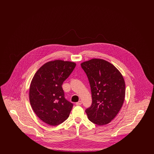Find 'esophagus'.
<instances>
[{
    "label": "esophagus",
    "instance_id": "esophagus-1",
    "mask_svg": "<svg viewBox=\"0 0 154 154\" xmlns=\"http://www.w3.org/2000/svg\"><path fill=\"white\" fill-rule=\"evenodd\" d=\"M81 104H82V102L81 101H79V102L76 103V105L77 106H80V105H81Z\"/></svg>",
    "mask_w": 154,
    "mask_h": 154
}]
</instances>
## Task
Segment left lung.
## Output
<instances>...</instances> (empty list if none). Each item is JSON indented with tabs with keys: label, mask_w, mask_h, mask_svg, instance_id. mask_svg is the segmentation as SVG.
<instances>
[{
	"label": "left lung",
	"mask_w": 154,
	"mask_h": 154,
	"mask_svg": "<svg viewBox=\"0 0 154 154\" xmlns=\"http://www.w3.org/2000/svg\"><path fill=\"white\" fill-rule=\"evenodd\" d=\"M81 66L88 77L92 93V105L85 110L88 119L100 126L107 124L124 102V77L112 64L102 59H91Z\"/></svg>",
	"instance_id": "left-lung-1"
}]
</instances>
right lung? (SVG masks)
<instances>
[{"label": "right lung", "mask_w": 154, "mask_h": 154, "mask_svg": "<svg viewBox=\"0 0 154 154\" xmlns=\"http://www.w3.org/2000/svg\"><path fill=\"white\" fill-rule=\"evenodd\" d=\"M75 65L73 62L55 60L44 64L34 75L30 85V103L45 123L58 125L69 117L73 104L65 98L62 85Z\"/></svg>", "instance_id": "obj_1"}]
</instances>
